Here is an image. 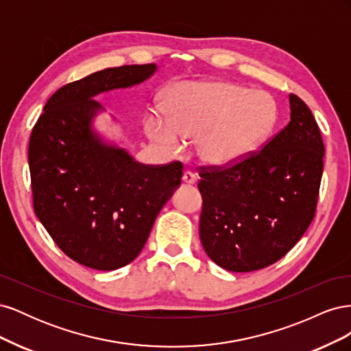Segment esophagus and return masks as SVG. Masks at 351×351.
Instances as JSON below:
<instances>
[{
  "label": "esophagus",
  "mask_w": 351,
  "mask_h": 351,
  "mask_svg": "<svg viewBox=\"0 0 351 351\" xmlns=\"http://www.w3.org/2000/svg\"><path fill=\"white\" fill-rule=\"evenodd\" d=\"M182 180H183V183H186V184H195L196 183V176L192 171H184Z\"/></svg>",
  "instance_id": "obj_1"
}]
</instances>
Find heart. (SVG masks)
Listing matches in <instances>:
<instances>
[{
  "instance_id": "heart-1",
  "label": "heart",
  "mask_w": 351,
  "mask_h": 351,
  "mask_svg": "<svg viewBox=\"0 0 351 351\" xmlns=\"http://www.w3.org/2000/svg\"><path fill=\"white\" fill-rule=\"evenodd\" d=\"M278 120L271 95L228 82H180L169 89L167 111L145 115L147 137L168 154L196 139V155L209 167L239 164L261 149Z\"/></svg>"
}]
</instances>
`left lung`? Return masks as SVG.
<instances>
[{
    "label": "left lung",
    "instance_id": "1",
    "mask_svg": "<svg viewBox=\"0 0 351 351\" xmlns=\"http://www.w3.org/2000/svg\"><path fill=\"white\" fill-rule=\"evenodd\" d=\"M290 111V123L262 151L227 168L200 167V241L227 271L280 261L315 217L325 147L312 111L294 93Z\"/></svg>",
    "mask_w": 351,
    "mask_h": 351
}]
</instances>
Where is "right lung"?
<instances>
[{
    "instance_id": "add662e5",
    "label": "right lung",
    "mask_w": 351,
    "mask_h": 351,
    "mask_svg": "<svg viewBox=\"0 0 351 351\" xmlns=\"http://www.w3.org/2000/svg\"><path fill=\"white\" fill-rule=\"evenodd\" d=\"M155 71V64L121 66L66 84L48 99L30 134L35 214L70 259L92 269H119L137 258L182 183V162H136L92 125L102 111L93 97L134 86Z\"/></svg>"
}]
</instances>
